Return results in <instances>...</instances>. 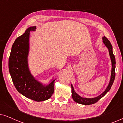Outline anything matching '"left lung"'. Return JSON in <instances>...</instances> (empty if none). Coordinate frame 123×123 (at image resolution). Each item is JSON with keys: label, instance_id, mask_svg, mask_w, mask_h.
Segmentation results:
<instances>
[{"label": "left lung", "instance_id": "left-lung-1", "mask_svg": "<svg viewBox=\"0 0 123 123\" xmlns=\"http://www.w3.org/2000/svg\"><path fill=\"white\" fill-rule=\"evenodd\" d=\"M103 39V43H104V44L107 47L108 49H109V55L110 57L111 62H112V71H111V78H110V80L109 84L108 85L107 88H106L105 91L103 92L102 94L99 96H97V97L93 98H83L81 96H79L77 93L75 92L74 89L73 85L71 84V92H72V97L73 99L75 102H76L78 104H82V105H91L95 104L96 102H97V101H98L101 98L104 97L106 93L110 91V89H111V86H112L113 83H114V80H115V58L114 56V53L112 52V46L111 45V44L110 42V41L108 40L107 38H106V37H102Z\"/></svg>", "mask_w": 123, "mask_h": 123}]
</instances>
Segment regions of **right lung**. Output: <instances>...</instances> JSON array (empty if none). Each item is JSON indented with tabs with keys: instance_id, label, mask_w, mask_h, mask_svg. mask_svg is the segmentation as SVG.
<instances>
[{
	"instance_id": "obj_1",
	"label": "right lung",
	"mask_w": 123,
	"mask_h": 123,
	"mask_svg": "<svg viewBox=\"0 0 123 123\" xmlns=\"http://www.w3.org/2000/svg\"><path fill=\"white\" fill-rule=\"evenodd\" d=\"M36 26L29 27L23 35L14 41L9 58V71L16 89L23 96L40 102L50 98L54 92L55 80L47 86L37 81L29 71L28 57L29 35Z\"/></svg>"
}]
</instances>
